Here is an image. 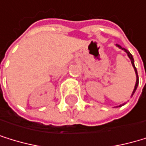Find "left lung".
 Returning a JSON list of instances; mask_svg holds the SVG:
<instances>
[{
    "label": "left lung",
    "instance_id": "obj_1",
    "mask_svg": "<svg viewBox=\"0 0 146 146\" xmlns=\"http://www.w3.org/2000/svg\"><path fill=\"white\" fill-rule=\"evenodd\" d=\"M117 46H118L119 48H121L122 50H124L125 52H126L127 54V55H128V57L130 58V60H131V63H132V65L134 66V69H135V74H136V82H135V89H134V92H133V93H132V95L135 93V90H136V88H137V85H138V82H139V80H138V75H137V71H136V68L135 67V64H134V58H133V56H132V54H131L130 53H129V51L128 50H127L126 48H124V47H122L121 46H119V45H117Z\"/></svg>",
    "mask_w": 146,
    "mask_h": 146
}]
</instances>
